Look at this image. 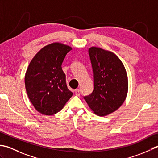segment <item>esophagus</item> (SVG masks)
Returning a JSON list of instances; mask_svg holds the SVG:
<instances>
[{
    "mask_svg": "<svg viewBox=\"0 0 158 158\" xmlns=\"http://www.w3.org/2000/svg\"><path fill=\"white\" fill-rule=\"evenodd\" d=\"M75 93H76V95H80V90L79 89H76L75 90Z\"/></svg>",
    "mask_w": 158,
    "mask_h": 158,
    "instance_id": "obj_1",
    "label": "esophagus"
}]
</instances>
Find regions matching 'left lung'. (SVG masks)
Returning <instances> with one entry per match:
<instances>
[{
	"instance_id": "1",
	"label": "left lung",
	"mask_w": 158,
	"mask_h": 158,
	"mask_svg": "<svg viewBox=\"0 0 158 158\" xmlns=\"http://www.w3.org/2000/svg\"><path fill=\"white\" fill-rule=\"evenodd\" d=\"M94 87L85 101L95 114L104 117L116 111L127 97L128 79L121 60L113 52L98 47L89 49Z\"/></svg>"
}]
</instances>
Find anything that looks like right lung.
Segmentation results:
<instances>
[{"mask_svg":"<svg viewBox=\"0 0 158 158\" xmlns=\"http://www.w3.org/2000/svg\"><path fill=\"white\" fill-rule=\"evenodd\" d=\"M72 48L59 42L44 46L35 54L26 72L27 95L35 108L45 115L61 110L73 93L67 88L62 63Z\"/></svg>","mask_w":158,"mask_h":158,"instance_id":"right-lung-1","label":"right lung"}]
</instances>
